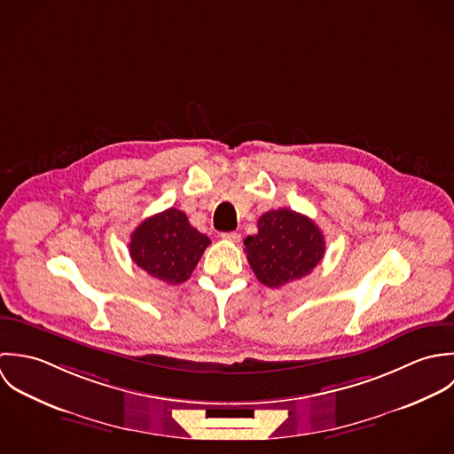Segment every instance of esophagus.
Returning a JSON list of instances; mask_svg holds the SVG:
<instances>
[{
	"instance_id": "34e87169",
	"label": "esophagus",
	"mask_w": 454,
	"mask_h": 454,
	"mask_svg": "<svg viewBox=\"0 0 454 454\" xmlns=\"http://www.w3.org/2000/svg\"><path fill=\"white\" fill-rule=\"evenodd\" d=\"M221 239L228 240V242H239L240 235L237 231H228V233H221Z\"/></svg>"
}]
</instances>
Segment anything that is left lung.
<instances>
[{"label": "left lung", "instance_id": "1", "mask_svg": "<svg viewBox=\"0 0 454 454\" xmlns=\"http://www.w3.org/2000/svg\"><path fill=\"white\" fill-rule=\"evenodd\" d=\"M244 246L253 272L269 287L309 275L326 251L317 224L289 208L265 212L258 219V233L249 235Z\"/></svg>", "mask_w": 454, "mask_h": 454}]
</instances>
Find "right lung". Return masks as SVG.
Here are the masks:
<instances>
[{
	"mask_svg": "<svg viewBox=\"0 0 454 454\" xmlns=\"http://www.w3.org/2000/svg\"><path fill=\"white\" fill-rule=\"evenodd\" d=\"M207 246L210 239L172 207L138 224L131 233L129 256L149 275L167 284H181L191 277Z\"/></svg>",
	"mask_w": 454,
	"mask_h": 454,
	"instance_id": "1",
	"label": "right lung"
}]
</instances>
